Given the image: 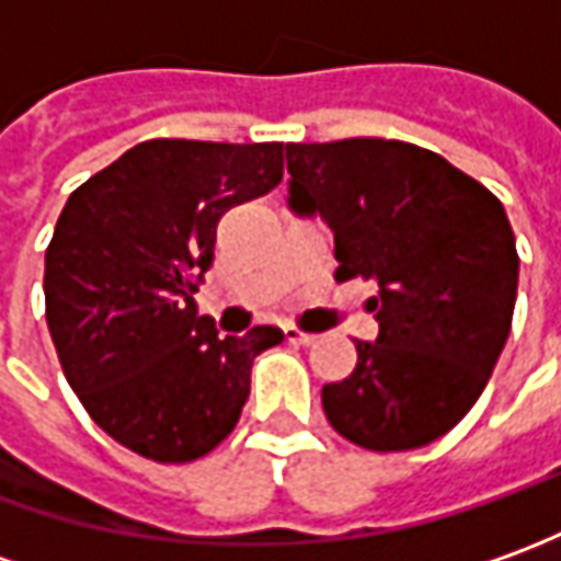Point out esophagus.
Listing matches in <instances>:
<instances>
[{
	"label": "esophagus",
	"mask_w": 561,
	"mask_h": 561,
	"mask_svg": "<svg viewBox=\"0 0 561 561\" xmlns=\"http://www.w3.org/2000/svg\"><path fill=\"white\" fill-rule=\"evenodd\" d=\"M284 336H287V342H299V345H311V342L318 340L314 333H306L299 327H284Z\"/></svg>",
	"instance_id": "esophagus-1"
}]
</instances>
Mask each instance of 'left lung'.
Returning <instances> with one entry per match:
<instances>
[{
	"instance_id": "left-lung-1",
	"label": "left lung",
	"mask_w": 561,
	"mask_h": 561,
	"mask_svg": "<svg viewBox=\"0 0 561 561\" xmlns=\"http://www.w3.org/2000/svg\"><path fill=\"white\" fill-rule=\"evenodd\" d=\"M289 206L321 216L336 280H370L377 342L321 389L330 426L364 450H413L484 392L513 327L516 237L503 203L435 150L392 138L287 145Z\"/></svg>"
}]
</instances>
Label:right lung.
<instances>
[{
  "label": "right lung",
  "instance_id": "obj_1",
  "mask_svg": "<svg viewBox=\"0 0 561 561\" xmlns=\"http://www.w3.org/2000/svg\"><path fill=\"white\" fill-rule=\"evenodd\" d=\"M284 179V145L150 138L70 194L45 250V321L82 408L153 463H191L234 432L277 327L216 333L194 293L228 209Z\"/></svg>",
  "mask_w": 561,
  "mask_h": 561
}]
</instances>
